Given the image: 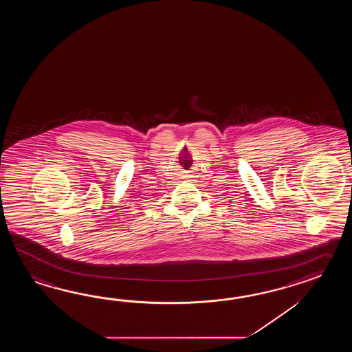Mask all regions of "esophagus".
Masks as SVG:
<instances>
[{"label":"esophagus","mask_w":352,"mask_h":352,"mask_svg":"<svg viewBox=\"0 0 352 352\" xmlns=\"http://www.w3.org/2000/svg\"><path fill=\"white\" fill-rule=\"evenodd\" d=\"M186 177H191V176H186Z\"/></svg>","instance_id":"obj_1"}]
</instances>
